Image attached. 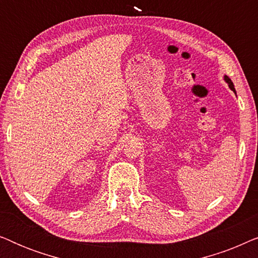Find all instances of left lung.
<instances>
[{"label": "left lung", "instance_id": "left-lung-1", "mask_svg": "<svg viewBox=\"0 0 258 258\" xmlns=\"http://www.w3.org/2000/svg\"><path fill=\"white\" fill-rule=\"evenodd\" d=\"M223 79H224V81H225V82H227V83H228V86H229V88H230V89H231L232 91H234V93H235V95H236V90H235V87H234V83H232V81H231L230 79H229V77H228L227 75H224V77H223Z\"/></svg>", "mask_w": 258, "mask_h": 258}]
</instances>
